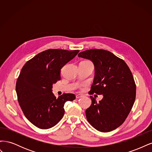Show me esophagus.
<instances>
[{
    "mask_svg": "<svg viewBox=\"0 0 152 152\" xmlns=\"http://www.w3.org/2000/svg\"><path fill=\"white\" fill-rule=\"evenodd\" d=\"M82 94H77L76 95V98H77V99H79V98H82Z\"/></svg>",
    "mask_w": 152,
    "mask_h": 152,
    "instance_id": "obj_1",
    "label": "esophagus"
}]
</instances>
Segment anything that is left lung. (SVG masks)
<instances>
[{
	"instance_id": "left-lung-1",
	"label": "left lung",
	"mask_w": 152,
	"mask_h": 152,
	"mask_svg": "<svg viewBox=\"0 0 152 152\" xmlns=\"http://www.w3.org/2000/svg\"><path fill=\"white\" fill-rule=\"evenodd\" d=\"M78 56L91 60L94 66V79L90 94H103L86 110L87 121L96 130L107 132L121 126L135 102L136 84L126 62L108 50L90 49Z\"/></svg>"
}]
</instances>
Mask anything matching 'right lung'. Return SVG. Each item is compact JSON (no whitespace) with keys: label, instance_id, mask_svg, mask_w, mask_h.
Segmentation results:
<instances>
[{"label":"right lung","instance_id":"right-lung-1","mask_svg":"<svg viewBox=\"0 0 152 152\" xmlns=\"http://www.w3.org/2000/svg\"><path fill=\"white\" fill-rule=\"evenodd\" d=\"M79 52L48 49L22 68L16 84L18 100L26 118L36 127L47 129L56 126L65 113L64 104L75 99V94L66 93L56 98L52 88L61 79V69Z\"/></svg>","mask_w":152,"mask_h":152}]
</instances>
